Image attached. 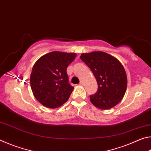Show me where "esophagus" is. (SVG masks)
Masks as SVG:
<instances>
[{
  "label": "esophagus",
  "instance_id": "obj_1",
  "mask_svg": "<svg viewBox=\"0 0 151 151\" xmlns=\"http://www.w3.org/2000/svg\"><path fill=\"white\" fill-rule=\"evenodd\" d=\"M79 85H84V82L83 81H80V83H79Z\"/></svg>",
  "mask_w": 151,
  "mask_h": 151
}]
</instances>
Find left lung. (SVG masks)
I'll return each mask as SVG.
<instances>
[{
	"mask_svg": "<svg viewBox=\"0 0 151 151\" xmlns=\"http://www.w3.org/2000/svg\"><path fill=\"white\" fill-rule=\"evenodd\" d=\"M80 58L91 68L98 84L96 93L90 96L91 103L101 110L118 104L127 87V74L120 61L102 51L82 53Z\"/></svg>",
	"mask_w": 151,
	"mask_h": 151,
	"instance_id": "obj_1",
	"label": "left lung"
}]
</instances>
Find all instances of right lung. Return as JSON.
<instances>
[{
    "label": "right lung",
    "mask_w": 151,
    "mask_h": 151,
    "mask_svg": "<svg viewBox=\"0 0 151 151\" xmlns=\"http://www.w3.org/2000/svg\"><path fill=\"white\" fill-rule=\"evenodd\" d=\"M76 57L74 52L52 51L35 63L30 87L33 95L43 106L56 109L68 100L74 87L68 83L66 68Z\"/></svg>",
    "instance_id": "add662e5"
}]
</instances>
